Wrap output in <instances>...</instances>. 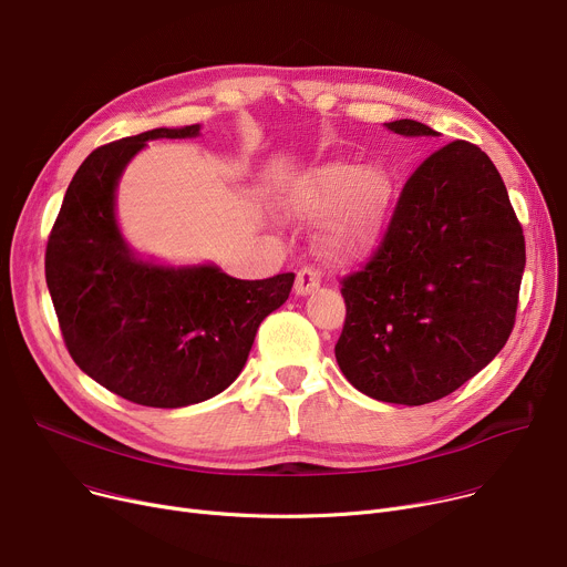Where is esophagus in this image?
Wrapping results in <instances>:
<instances>
[{
    "mask_svg": "<svg viewBox=\"0 0 567 567\" xmlns=\"http://www.w3.org/2000/svg\"><path fill=\"white\" fill-rule=\"evenodd\" d=\"M321 285V271L315 267H303L296 274V293L298 296H308L310 291H315Z\"/></svg>",
    "mask_w": 567,
    "mask_h": 567,
    "instance_id": "34e87169",
    "label": "esophagus"
}]
</instances>
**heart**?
I'll list each match as a JSON object with an SVG mask.
<instances>
[{"mask_svg":"<svg viewBox=\"0 0 567 567\" xmlns=\"http://www.w3.org/2000/svg\"><path fill=\"white\" fill-rule=\"evenodd\" d=\"M392 194L394 182L383 166L358 171L353 164L332 162L296 184L293 205L306 216L334 212L326 225V246L347 259L379 239Z\"/></svg>","mask_w":567,"mask_h":567,"instance_id":"obj_1","label":"heart"}]
</instances>
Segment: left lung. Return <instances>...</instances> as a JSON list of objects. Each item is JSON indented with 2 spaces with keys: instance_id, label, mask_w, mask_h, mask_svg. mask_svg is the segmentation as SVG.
Instances as JSON below:
<instances>
[{
  "instance_id": "1",
  "label": "left lung",
  "mask_w": 567,
  "mask_h": 567,
  "mask_svg": "<svg viewBox=\"0 0 567 567\" xmlns=\"http://www.w3.org/2000/svg\"><path fill=\"white\" fill-rule=\"evenodd\" d=\"M403 136H437L394 121ZM524 235L483 150L451 141L403 184L369 261L342 278L347 319L334 358L362 394L424 405L456 392L504 349L515 326Z\"/></svg>"
}]
</instances>
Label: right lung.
<instances>
[{
    "label": "right lung",
    "instance_id": "1",
    "mask_svg": "<svg viewBox=\"0 0 567 567\" xmlns=\"http://www.w3.org/2000/svg\"><path fill=\"white\" fill-rule=\"evenodd\" d=\"M106 143L74 173L45 250V280L68 353L109 392L150 408L207 401L235 383L255 332L289 298L293 274L237 280L216 267H157L125 244L113 198L130 159L153 138Z\"/></svg>",
    "mask_w": 567,
    "mask_h": 567
}]
</instances>
